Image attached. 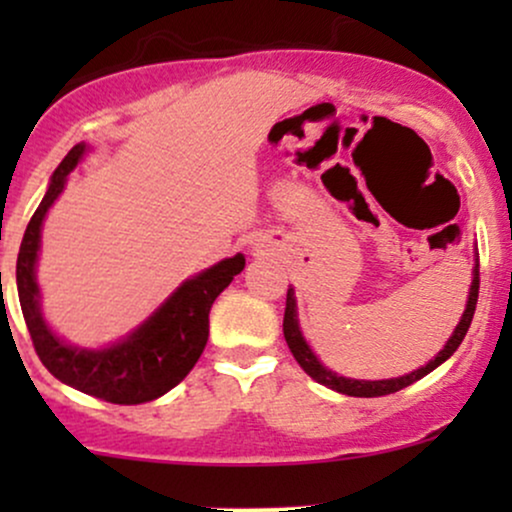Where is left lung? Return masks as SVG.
I'll use <instances>...</instances> for the list:
<instances>
[{
	"label": "left lung",
	"instance_id": "obj_1",
	"mask_svg": "<svg viewBox=\"0 0 512 512\" xmlns=\"http://www.w3.org/2000/svg\"><path fill=\"white\" fill-rule=\"evenodd\" d=\"M477 298H479V255H474V269H472V286H469V296H467V305H464V313L457 322L455 332L450 334V339L445 342L443 349L438 351L426 366L411 370L407 375H399V378H387V380H356V378H344V375H337L334 370L327 366H322L320 358L315 356V351L310 349V344L305 342L301 322H298V305H296V289L289 286V293H286V313H284V337L286 344H289L293 358L298 361L305 373L315 380V383L330 387L334 392H342V395L349 397H383V395H392V392L402 390L416 380H421L424 375L436 370L440 363H445L448 358L455 354L457 346L462 344L464 334H467L469 325H472L474 317V308H477Z\"/></svg>",
	"mask_w": 512,
	"mask_h": 512
}]
</instances>
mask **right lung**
Here are the masks:
<instances>
[{
    "label": "right lung",
    "instance_id": "add662e5",
    "mask_svg": "<svg viewBox=\"0 0 512 512\" xmlns=\"http://www.w3.org/2000/svg\"><path fill=\"white\" fill-rule=\"evenodd\" d=\"M88 151L91 149L84 142L72 146V151L52 173L48 192L23 233L19 260H16V289H19L23 320L31 332L35 354L60 383L105 402L144 404L166 395L195 368L209 339L211 305L231 284L233 276L243 272L245 257L238 252L185 279L137 330L113 344L88 349V346L64 342L43 315V296H40L35 269H38L45 216L55 199L62 195L67 175L84 161Z\"/></svg>",
    "mask_w": 512,
    "mask_h": 512
}]
</instances>
